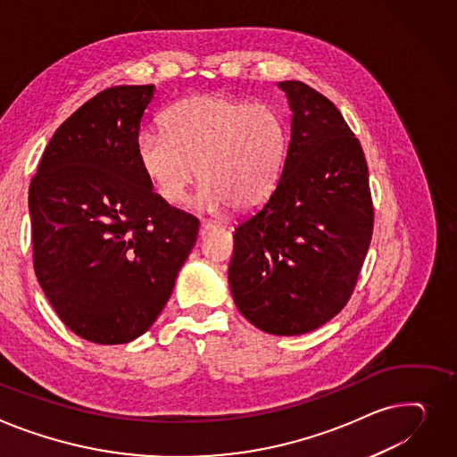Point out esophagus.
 <instances>
[{"mask_svg":"<svg viewBox=\"0 0 457 457\" xmlns=\"http://www.w3.org/2000/svg\"><path fill=\"white\" fill-rule=\"evenodd\" d=\"M220 226H217V224H212V222H207V220H204L202 224H200V235L204 237V235H207V233H211V231H215V229H219Z\"/></svg>","mask_w":457,"mask_h":457,"instance_id":"1","label":"esophagus"}]
</instances>
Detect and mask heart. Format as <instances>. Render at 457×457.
I'll return each mask as SVG.
<instances>
[{"label":"heart","instance_id":"1","mask_svg":"<svg viewBox=\"0 0 457 457\" xmlns=\"http://www.w3.org/2000/svg\"><path fill=\"white\" fill-rule=\"evenodd\" d=\"M163 136L141 134L136 156L163 202L184 204L198 179V204L242 212L276 189L287 158L283 115L270 104L231 96H196L174 103L162 117Z\"/></svg>","mask_w":457,"mask_h":457}]
</instances>
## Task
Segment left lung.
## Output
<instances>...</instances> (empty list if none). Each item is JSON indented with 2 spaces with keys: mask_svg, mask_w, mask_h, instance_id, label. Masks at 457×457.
I'll return each instance as SVG.
<instances>
[{
  "mask_svg": "<svg viewBox=\"0 0 457 457\" xmlns=\"http://www.w3.org/2000/svg\"><path fill=\"white\" fill-rule=\"evenodd\" d=\"M279 86L294 112L287 160L268 202L235 228L229 287L250 323L295 337L347 305L375 211L366 156L340 110L299 80Z\"/></svg>",
  "mask_w": 457,
  "mask_h": 457,
  "instance_id": "8db88e82",
  "label": "left lung"
}]
</instances>
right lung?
<instances>
[{"label": "right lung", "mask_w": 457, "mask_h": 457, "mask_svg": "<svg viewBox=\"0 0 457 457\" xmlns=\"http://www.w3.org/2000/svg\"><path fill=\"white\" fill-rule=\"evenodd\" d=\"M154 84L113 86L56 129L29 186L33 264L75 334L129 344L156 321L200 222L163 202L136 145Z\"/></svg>", "instance_id": "1"}]
</instances>
